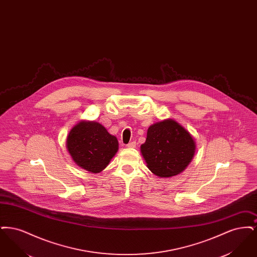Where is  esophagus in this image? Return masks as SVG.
<instances>
[{
    "instance_id": "esophagus-1",
    "label": "esophagus",
    "mask_w": 257,
    "mask_h": 257,
    "mask_svg": "<svg viewBox=\"0 0 257 257\" xmlns=\"http://www.w3.org/2000/svg\"><path fill=\"white\" fill-rule=\"evenodd\" d=\"M127 147H129V148H134V147H136V143H135V142L129 143V144L127 145Z\"/></svg>"
}]
</instances>
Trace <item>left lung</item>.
Wrapping results in <instances>:
<instances>
[{"mask_svg":"<svg viewBox=\"0 0 257 257\" xmlns=\"http://www.w3.org/2000/svg\"><path fill=\"white\" fill-rule=\"evenodd\" d=\"M196 145L179 123L167 119L151 125L147 141L141 147L147 168L160 177H171L187 168L195 154Z\"/></svg>","mask_w":257,"mask_h":257,"instance_id":"left-lung-1","label":"left lung"}]
</instances>
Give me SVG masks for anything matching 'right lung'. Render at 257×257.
<instances>
[{"label":"right lung","instance_id":"add662e5","mask_svg":"<svg viewBox=\"0 0 257 257\" xmlns=\"http://www.w3.org/2000/svg\"><path fill=\"white\" fill-rule=\"evenodd\" d=\"M67 149L82 169L97 173L103 171L118 149V142L100 123L83 121L71 129Z\"/></svg>","mask_w":257,"mask_h":257}]
</instances>
